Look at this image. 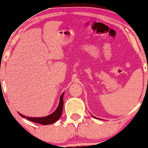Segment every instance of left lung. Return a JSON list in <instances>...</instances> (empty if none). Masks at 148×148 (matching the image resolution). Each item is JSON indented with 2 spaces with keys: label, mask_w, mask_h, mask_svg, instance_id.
<instances>
[{
  "label": "left lung",
  "mask_w": 148,
  "mask_h": 148,
  "mask_svg": "<svg viewBox=\"0 0 148 148\" xmlns=\"http://www.w3.org/2000/svg\"><path fill=\"white\" fill-rule=\"evenodd\" d=\"M94 117H95V116H94ZM95 118H96V117H95Z\"/></svg>",
  "instance_id": "8db88e82"
}]
</instances>
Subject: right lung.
<instances>
[{
    "instance_id": "obj_1",
    "label": "right lung",
    "mask_w": 148,
    "mask_h": 148,
    "mask_svg": "<svg viewBox=\"0 0 148 148\" xmlns=\"http://www.w3.org/2000/svg\"><path fill=\"white\" fill-rule=\"evenodd\" d=\"M63 95H64V92L63 93L60 97V104L58 108L56 109L55 112H53L50 115L47 116L45 117H40V118H32V117H26L25 116L19 113V114L21 116L22 118H26L29 121L36 122V123H38L42 125H48L51 124L56 122L58 119H60L61 117V114L63 112Z\"/></svg>"
}]
</instances>
